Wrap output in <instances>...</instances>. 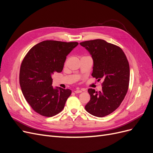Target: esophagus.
I'll use <instances>...</instances> for the list:
<instances>
[{"mask_svg":"<svg viewBox=\"0 0 153 153\" xmlns=\"http://www.w3.org/2000/svg\"><path fill=\"white\" fill-rule=\"evenodd\" d=\"M75 93H81V92H82V90H76L75 91Z\"/></svg>","mask_w":153,"mask_h":153,"instance_id":"obj_1","label":"esophagus"}]
</instances>
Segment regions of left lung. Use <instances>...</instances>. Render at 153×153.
<instances>
[{"label": "left lung", "mask_w": 153, "mask_h": 153, "mask_svg": "<svg viewBox=\"0 0 153 153\" xmlns=\"http://www.w3.org/2000/svg\"><path fill=\"white\" fill-rule=\"evenodd\" d=\"M80 44L89 51L93 59L92 76L98 82L103 80L101 91L88 89L91 100L85 108L91 115L103 117L116 110L127 93L129 62L121 48L105 40L85 41Z\"/></svg>", "instance_id": "8db88e82"}]
</instances>
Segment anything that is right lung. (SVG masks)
<instances>
[{
	"label": "right lung",
	"mask_w": 153,
	"mask_h": 153,
	"mask_svg": "<svg viewBox=\"0 0 153 153\" xmlns=\"http://www.w3.org/2000/svg\"><path fill=\"white\" fill-rule=\"evenodd\" d=\"M77 42L47 40L32 47L21 64L19 80L22 93L36 112L52 117L63 110L70 89H53V73L62 71L68 53Z\"/></svg>",
	"instance_id": "right-lung-1"
}]
</instances>
